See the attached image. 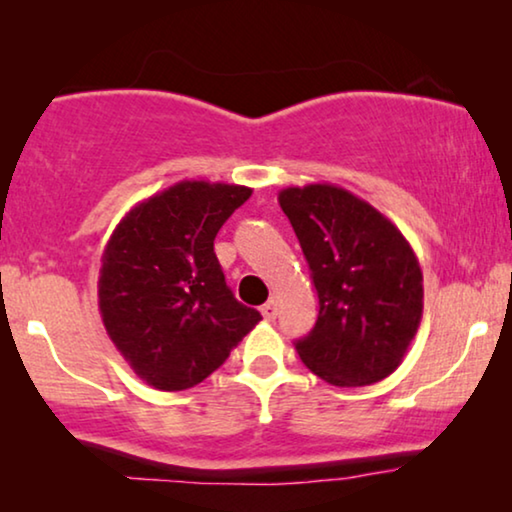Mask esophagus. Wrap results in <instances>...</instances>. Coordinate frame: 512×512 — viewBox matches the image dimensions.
<instances>
[{
	"instance_id": "obj_1",
	"label": "esophagus",
	"mask_w": 512,
	"mask_h": 512,
	"mask_svg": "<svg viewBox=\"0 0 512 512\" xmlns=\"http://www.w3.org/2000/svg\"><path fill=\"white\" fill-rule=\"evenodd\" d=\"M277 310H279V307H277V298H270L268 303H265V305L261 307V314H263V319L272 321V319L277 317Z\"/></svg>"
}]
</instances>
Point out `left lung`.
<instances>
[{
    "instance_id": "obj_1",
    "label": "left lung",
    "mask_w": 512,
    "mask_h": 512,
    "mask_svg": "<svg viewBox=\"0 0 512 512\" xmlns=\"http://www.w3.org/2000/svg\"><path fill=\"white\" fill-rule=\"evenodd\" d=\"M310 265L319 317L296 342L300 361L333 387H366L401 366L424 310V277L401 230L335 184L279 191Z\"/></svg>"
}]
</instances>
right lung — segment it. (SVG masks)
<instances>
[{
    "label": "right lung",
    "mask_w": 512,
    "mask_h": 512,
    "mask_svg": "<svg viewBox=\"0 0 512 512\" xmlns=\"http://www.w3.org/2000/svg\"><path fill=\"white\" fill-rule=\"evenodd\" d=\"M251 188L184 179L137 202L102 254L97 305L146 384L184 391L214 373L261 314L237 303L214 237Z\"/></svg>",
    "instance_id": "add662e5"
}]
</instances>
